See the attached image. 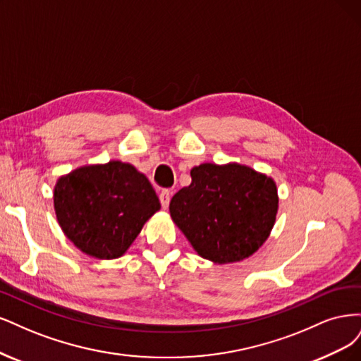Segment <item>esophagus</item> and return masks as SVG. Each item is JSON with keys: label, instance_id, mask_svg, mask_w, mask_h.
Returning <instances> with one entry per match:
<instances>
[{"label": "esophagus", "instance_id": "1", "mask_svg": "<svg viewBox=\"0 0 361 361\" xmlns=\"http://www.w3.org/2000/svg\"><path fill=\"white\" fill-rule=\"evenodd\" d=\"M159 200H160L161 207H164L166 210V208L169 207V201H171V192L168 189H164L159 193Z\"/></svg>", "mask_w": 361, "mask_h": 361}]
</instances>
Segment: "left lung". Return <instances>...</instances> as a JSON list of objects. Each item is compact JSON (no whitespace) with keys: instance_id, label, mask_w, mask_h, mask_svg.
<instances>
[{"instance_id":"obj_1","label":"left lung","mask_w":361,"mask_h":361,"mask_svg":"<svg viewBox=\"0 0 361 361\" xmlns=\"http://www.w3.org/2000/svg\"><path fill=\"white\" fill-rule=\"evenodd\" d=\"M190 177V185L172 196L169 212L193 249L217 264L257 252L276 220L274 181L237 164H202Z\"/></svg>"}]
</instances>
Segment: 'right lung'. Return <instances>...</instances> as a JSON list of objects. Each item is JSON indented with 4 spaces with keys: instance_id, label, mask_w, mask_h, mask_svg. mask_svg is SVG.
Masks as SVG:
<instances>
[{
    "instance_id": "obj_1",
    "label": "right lung",
    "mask_w": 361,
    "mask_h": 361,
    "mask_svg": "<svg viewBox=\"0 0 361 361\" xmlns=\"http://www.w3.org/2000/svg\"><path fill=\"white\" fill-rule=\"evenodd\" d=\"M54 207L58 224L78 249L114 259L129 249L160 202L144 173L114 160L61 177Z\"/></svg>"
}]
</instances>
